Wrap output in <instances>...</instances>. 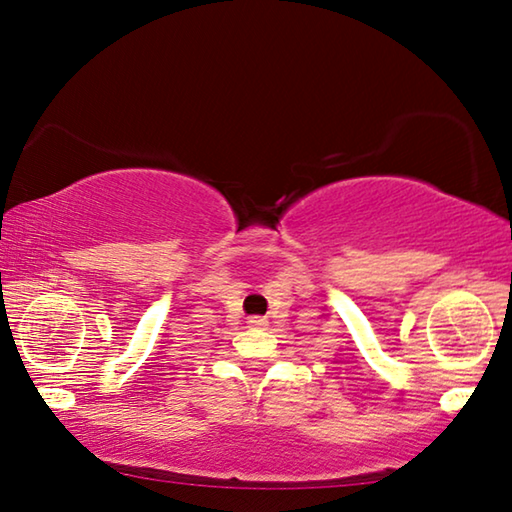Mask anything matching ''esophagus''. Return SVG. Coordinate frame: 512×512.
<instances>
[{
	"instance_id": "obj_1",
	"label": "esophagus",
	"mask_w": 512,
	"mask_h": 512,
	"mask_svg": "<svg viewBox=\"0 0 512 512\" xmlns=\"http://www.w3.org/2000/svg\"><path fill=\"white\" fill-rule=\"evenodd\" d=\"M249 324L251 326H258V329H261V326H267V320H265V317L254 315V317H249Z\"/></svg>"
}]
</instances>
